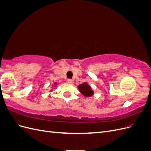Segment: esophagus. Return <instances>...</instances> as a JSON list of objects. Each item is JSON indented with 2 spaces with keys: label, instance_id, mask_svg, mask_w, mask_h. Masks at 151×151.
Returning a JSON list of instances; mask_svg holds the SVG:
<instances>
[{
  "label": "esophagus",
  "instance_id": "1",
  "mask_svg": "<svg viewBox=\"0 0 151 151\" xmlns=\"http://www.w3.org/2000/svg\"><path fill=\"white\" fill-rule=\"evenodd\" d=\"M67 83L68 84H73L74 83V81H73L72 79H67Z\"/></svg>",
  "mask_w": 151,
  "mask_h": 151
}]
</instances>
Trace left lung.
<instances>
[{
    "instance_id": "left-lung-1",
    "label": "left lung",
    "mask_w": 151,
    "mask_h": 151,
    "mask_svg": "<svg viewBox=\"0 0 151 151\" xmlns=\"http://www.w3.org/2000/svg\"><path fill=\"white\" fill-rule=\"evenodd\" d=\"M80 93L85 97H91L94 95V91L88 83H84L77 86Z\"/></svg>"
}]
</instances>
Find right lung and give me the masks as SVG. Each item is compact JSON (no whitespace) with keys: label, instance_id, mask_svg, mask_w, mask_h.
Listing matches in <instances>:
<instances>
[{"label":"right lung","instance_id":"right-lung-1","mask_svg":"<svg viewBox=\"0 0 151 151\" xmlns=\"http://www.w3.org/2000/svg\"><path fill=\"white\" fill-rule=\"evenodd\" d=\"M53 85H54V86H55V87H57V83L56 82H55V83H54ZM52 90H50V92H52Z\"/></svg>","mask_w":151,"mask_h":151}]
</instances>
